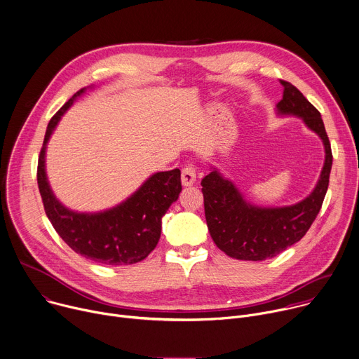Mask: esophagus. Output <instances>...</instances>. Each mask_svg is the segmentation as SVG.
Wrapping results in <instances>:
<instances>
[{
  "mask_svg": "<svg viewBox=\"0 0 359 359\" xmlns=\"http://www.w3.org/2000/svg\"><path fill=\"white\" fill-rule=\"evenodd\" d=\"M181 181H182V185L184 187H191L192 184H195L196 181V170L192 164H188L182 168V172H181Z\"/></svg>",
  "mask_w": 359,
  "mask_h": 359,
  "instance_id": "1",
  "label": "esophagus"
}]
</instances>
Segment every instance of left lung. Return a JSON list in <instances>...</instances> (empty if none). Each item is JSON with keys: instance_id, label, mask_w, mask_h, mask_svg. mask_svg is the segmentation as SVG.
Listing matches in <instances>:
<instances>
[{"instance_id": "left-lung-1", "label": "left lung", "mask_w": 359, "mask_h": 359, "mask_svg": "<svg viewBox=\"0 0 359 359\" xmlns=\"http://www.w3.org/2000/svg\"><path fill=\"white\" fill-rule=\"evenodd\" d=\"M281 114H294L316 131L325 149V163L314 191L302 202L284 208H259L248 203L238 188L217 170L203 177L202 194L209 233L222 252L238 260H266L299 242L321 209L332 167L330 140L320 111L290 82L280 81Z\"/></svg>"}]
</instances>
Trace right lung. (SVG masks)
Instances as JSON below:
<instances>
[{"instance_id":"obj_1","label":"right lung","mask_w":359,"mask_h":359,"mask_svg":"<svg viewBox=\"0 0 359 359\" xmlns=\"http://www.w3.org/2000/svg\"><path fill=\"white\" fill-rule=\"evenodd\" d=\"M83 92H76L55 113L45 133L36 171L45 213L57 235L78 255L102 264H134L156 249L161 218L182 189L181 171L175 168L154 174L127 201L100 213H78L59 203L46 180L45 149L60 116Z\"/></svg>"}]
</instances>
